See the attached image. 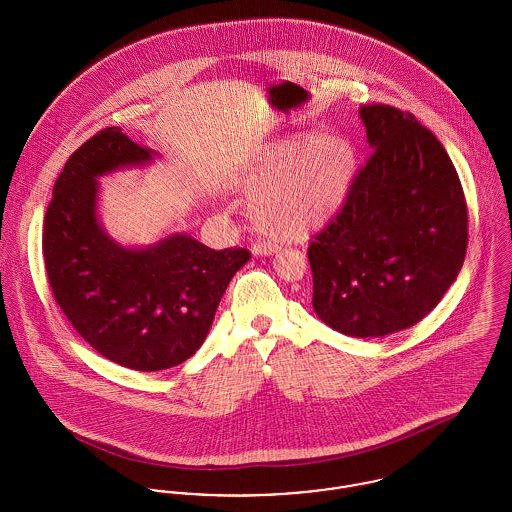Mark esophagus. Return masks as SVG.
<instances>
[{"label": "esophagus", "instance_id": "1", "mask_svg": "<svg viewBox=\"0 0 512 512\" xmlns=\"http://www.w3.org/2000/svg\"><path fill=\"white\" fill-rule=\"evenodd\" d=\"M251 253L257 255V257H269V255H275L276 245H271V243H253Z\"/></svg>", "mask_w": 512, "mask_h": 512}]
</instances>
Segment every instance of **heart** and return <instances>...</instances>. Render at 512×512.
<instances>
[{
	"mask_svg": "<svg viewBox=\"0 0 512 512\" xmlns=\"http://www.w3.org/2000/svg\"><path fill=\"white\" fill-rule=\"evenodd\" d=\"M358 158L333 132L294 134L263 148L239 177L253 226L275 239H302L321 230L353 189Z\"/></svg>",
	"mask_w": 512,
	"mask_h": 512,
	"instance_id": "obj_1",
	"label": "heart"
}]
</instances>
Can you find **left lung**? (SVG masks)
<instances>
[{"label": "left lung", "mask_w": 512, "mask_h": 512, "mask_svg": "<svg viewBox=\"0 0 512 512\" xmlns=\"http://www.w3.org/2000/svg\"><path fill=\"white\" fill-rule=\"evenodd\" d=\"M374 150L308 259L317 317L349 337H384L431 314L460 273L468 206L444 146L411 113L362 105Z\"/></svg>", "instance_id": "8db88e82"}]
</instances>
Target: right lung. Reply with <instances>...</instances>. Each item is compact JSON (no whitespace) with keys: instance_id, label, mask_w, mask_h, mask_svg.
<instances>
[{"instance_id":"obj_1","label":"right lung","mask_w":512,"mask_h":512,"mask_svg":"<svg viewBox=\"0 0 512 512\" xmlns=\"http://www.w3.org/2000/svg\"><path fill=\"white\" fill-rule=\"evenodd\" d=\"M156 150L118 126L66 161L44 218L42 253L56 304L79 335L124 368L158 372L197 353L247 249L214 251L189 234L146 247L109 236L99 220V177L146 167Z\"/></svg>"}]
</instances>
